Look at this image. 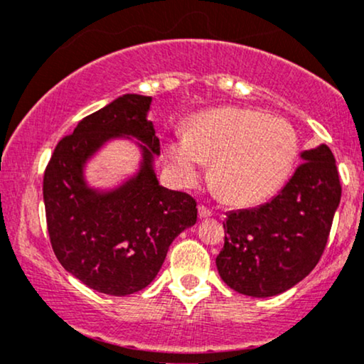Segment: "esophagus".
Returning <instances> with one entry per match:
<instances>
[{"label": "esophagus", "mask_w": 364, "mask_h": 364, "mask_svg": "<svg viewBox=\"0 0 364 364\" xmlns=\"http://www.w3.org/2000/svg\"><path fill=\"white\" fill-rule=\"evenodd\" d=\"M210 215H212V212L208 210L207 207H203V205L198 207V217H200V219H207V217H210Z\"/></svg>", "instance_id": "34e87169"}]
</instances>
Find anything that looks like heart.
Wrapping results in <instances>:
<instances>
[{"label": "heart", "mask_w": 364, "mask_h": 364, "mask_svg": "<svg viewBox=\"0 0 364 364\" xmlns=\"http://www.w3.org/2000/svg\"><path fill=\"white\" fill-rule=\"evenodd\" d=\"M298 133L289 121L246 107H220L195 116L186 135L166 144V159L179 185H191L203 162L210 179L236 205L272 196L286 183L298 157Z\"/></svg>", "instance_id": "b5f03b06"}]
</instances>
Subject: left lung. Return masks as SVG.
I'll return each mask as SVG.
<instances>
[{"label": "left lung", "mask_w": 364, "mask_h": 364, "mask_svg": "<svg viewBox=\"0 0 364 364\" xmlns=\"http://www.w3.org/2000/svg\"><path fill=\"white\" fill-rule=\"evenodd\" d=\"M301 159L270 202L228 214L215 263L220 279L241 294H281L303 281L323 253L342 193L336 157L321 144Z\"/></svg>", "instance_id": "obj_1"}]
</instances>
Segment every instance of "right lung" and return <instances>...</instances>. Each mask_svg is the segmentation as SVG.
Here are the masks:
<instances>
[{"label":"right lung","instance_id":"add662e5","mask_svg":"<svg viewBox=\"0 0 364 364\" xmlns=\"http://www.w3.org/2000/svg\"><path fill=\"white\" fill-rule=\"evenodd\" d=\"M152 97L124 94L83 118L54 149L44 173V207L56 258L90 289L111 296L141 291L156 279L174 237L196 223V202L157 181L161 154ZM135 138L139 171L111 191L88 186L86 162L107 141Z\"/></svg>","mask_w":364,"mask_h":364}]
</instances>
